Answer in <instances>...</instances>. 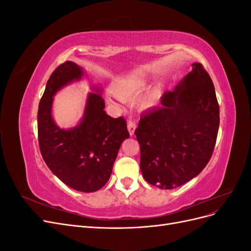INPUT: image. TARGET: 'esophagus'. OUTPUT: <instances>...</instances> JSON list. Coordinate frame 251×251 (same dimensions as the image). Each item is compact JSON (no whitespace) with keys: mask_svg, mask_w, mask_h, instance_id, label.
Listing matches in <instances>:
<instances>
[{"mask_svg":"<svg viewBox=\"0 0 251 251\" xmlns=\"http://www.w3.org/2000/svg\"><path fill=\"white\" fill-rule=\"evenodd\" d=\"M127 130H128V133H130V135L133 136L134 133H135V130H136V124L130 121V123L127 124Z\"/></svg>","mask_w":251,"mask_h":251,"instance_id":"34e87169","label":"esophagus"}]
</instances>
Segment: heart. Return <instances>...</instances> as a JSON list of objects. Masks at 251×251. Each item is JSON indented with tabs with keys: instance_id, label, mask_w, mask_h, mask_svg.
I'll return each instance as SVG.
<instances>
[{
	"instance_id": "heart-1",
	"label": "heart",
	"mask_w": 251,
	"mask_h": 251,
	"mask_svg": "<svg viewBox=\"0 0 251 251\" xmlns=\"http://www.w3.org/2000/svg\"><path fill=\"white\" fill-rule=\"evenodd\" d=\"M148 85V76L144 73H135L118 78L113 85V90L121 97H132L139 94ZM157 100L156 93L148 95L142 100L143 107H151Z\"/></svg>"
}]
</instances>
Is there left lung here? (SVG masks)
<instances>
[{
    "label": "left lung",
    "mask_w": 251,
    "mask_h": 251,
    "mask_svg": "<svg viewBox=\"0 0 251 251\" xmlns=\"http://www.w3.org/2000/svg\"><path fill=\"white\" fill-rule=\"evenodd\" d=\"M161 105L140 117L135 135L140 170L148 183L161 189L183 185L203 171L214 151L220 111L214 83L199 63Z\"/></svg>",
    "instance_id": "obj_1"
}]
</instances>
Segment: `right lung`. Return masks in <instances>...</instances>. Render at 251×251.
<instances>
[{"instance_id": "obj_1", "label": "right lung", "mask_w": 251, "mask_h": 251, "mask_svg": "<svg viewBox=\"0 0 251 251\" xmlns=\"http://www.w3.org/2000/svg\"><path fill=\"white\" fill-rule=\"evenodd\" d=\"M85 77L73 62L58 66L47 81L37 112V132L44 161L66 185L93 193L109 181L121 143L130 137L126 121L113 118L104 109L101 88L87 95L83 115L70 128L59 127L52 116L53 97L59 90Z\"/></svg>"}]
</instances>
